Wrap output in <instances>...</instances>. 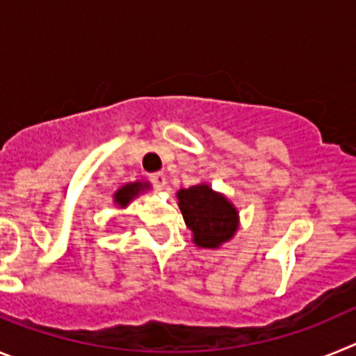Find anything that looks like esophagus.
<instances>
[{
  "label": "esophagus",
  "instance_id": "1",
  "mask_svg": "<svg viewBox=\"0 0 356 356\" xmlns=\"http://www.w3.org/2000/svg\"><path fill=\"white\" fill-rule=\"evenodd\" d=\"M151 184L155 185L159 191H162L168 185V176L163 175V172H155V175H151Z\"/></svg>",
  "mask_w": 356,
  "mask_h": 356
}]
</instances>
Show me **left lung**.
Returning a JSON list of instances; mask_svg holds the SVG:
<instances>
[{"mask_svg": "<svg viewBox=\"0 0 356 356\" xmlns=\"http://www.w3.org/2000/svg\"><path fill=\"white\" fill-rule=\"evenodd\" d=\"M187 228L193 232V242L201 250H219L234 238L238 229V210L222 193L209 184H197L176 193Z\"/></svg>", "mask_w": 356, "mask_h": 356, "instance_id": "8db88e82", "label": "left lung"}]
</instances>
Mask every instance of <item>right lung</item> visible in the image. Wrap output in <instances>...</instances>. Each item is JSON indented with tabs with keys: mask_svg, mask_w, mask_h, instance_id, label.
I'll list each match as a JSON object with an SVG mask.
<instances>
[{
	"mask_svg": "<svg viewBox=\"0 0 356 356\" xmlns=\"http://www.w3.org/2000/svg\"><path fill=\"white\" fill-rule=\"evenodd\" d=\"M149 188H151V184L144 180L130 181V184L122 185V187H119L114 193V205L121 210L127 209L131 201L137 200L140 194H144L146 191H149Z\"/></svg>",
	"mask_w": 356,
	"mask_h": 356,
	"instance_id": "add662e5",
	"label": "right lung"
}]
</instances>
